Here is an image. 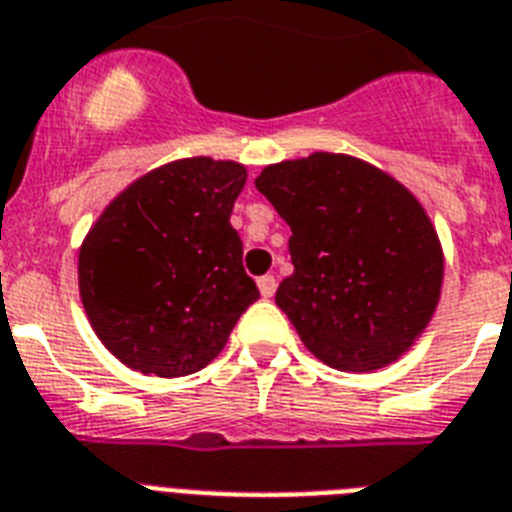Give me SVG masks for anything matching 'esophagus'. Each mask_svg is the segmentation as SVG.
<instances>
[{
    "mask_svg": "<svg viewBox=\"0 0 512 512\" xmlns=\"http://www.w3.org/2000/svg\"><path fill=\"white\" fill-rule=\"evenodd\" d=\"M257 286H260V294H263L265 299L276 294V278L273 276H260L257 278Z\"/></svg>",
    "mask_w": 512,
    "mask_h": 512,
    "instance_id": "esophagus-1",
    "label": "esophagus"
}]
</instances>
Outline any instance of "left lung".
Returning a JSON list of instances; mask_svg holds the SVG:
<instances>
[{
    "label": "left lung",
    "instance_id": "1",
    "mask_svg": "<svg viewBox=\"0 0 512 512\" xmlns=\"http://www.w3.org/2000/svg\"><path fill=\"white\" fill-rule=\"evenodd\" d=\"M289 223L294 273L276 305L336 371L400 360L439 305L444 255L418 199L384 170L334 152L284 160L255 178Z\"/></svg>",
    "mask_w": 512,
    "mask_h": 512
}]
</instances>
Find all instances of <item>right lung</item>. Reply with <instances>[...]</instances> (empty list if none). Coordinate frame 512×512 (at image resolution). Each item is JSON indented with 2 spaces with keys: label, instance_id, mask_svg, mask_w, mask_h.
Listing matches in <instances>:
<instances>
[{
  "label": "right lung",
  "instance_id": "1",
  "mask_svg": "<svg viewBox=\"0 0 512 512\" xmlns=\"http://www.w3.org/2000/svg\"><path fill=\"white\" fill-rule=\"evenodd\" d=\"M247 184L234 160L186 157L126 186L78 252V292L99 342L160 378L202 371L255 299L231 210Z\"/></svg>",
  "mask_w": 512,
  "mask_h": 512
}]
</instances>
